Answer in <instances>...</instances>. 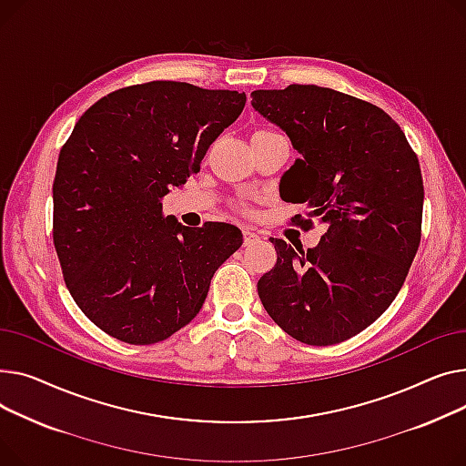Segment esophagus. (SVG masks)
Returning <instances> with one entry per match:
<instances>
[{"instance_id": "esophagus-1", "label": "esophagus", "mask_w": 466, "mask_h": 466, "mask_svg": "<svg viewBox=\"0 0 466 466\" xmlns=\"http://www.w3.org/2000/svg\"><path fill=\"white\" fill-rule=\"evenodd\" d=\"M261 237L258 233H254L252 229H244V246H252L259 240Z\"/></svg>"}]
</instances>
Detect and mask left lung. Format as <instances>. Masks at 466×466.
Here are the masks:
<instances>
[{"label": "left lung", "instance_id": "1", "mask_svg": "<svg viewBox=\"0 0 466 466\" xmlns=\"http://www.w3.org/2000/svg\"><path fill=\"white\" fill-rule=\"evenodd\" d=\"M252 106L300 154L280 178V198L305 203L327 228L307 252L270 238L279 259L258 282L259 299L293 339L344 342L388 310L416 258L420 161L388 113L331 88L256 90Z\"/></svg>", "mask_w": 466, "mask_h": 466}]
</instances>
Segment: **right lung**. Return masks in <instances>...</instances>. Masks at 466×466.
<instances>
[{
  "instance_id": "obj_1",
  "label": "right lung",
  "mask_w": 466,
  "mask_h": 466,
  "mask_svg": "<svg viewBox=\"0 0 466 466\" xmlns=\"http://www.w3.org/2000/svg\"><path fill=\"white\" fill-rule=\"evenodd\" d=\"M246 94L154 80L101 97L60 150L54 246L66 286L101 331L127 344L169 339L201 310L210 280L242 244L238 228L163 216Z\"/></svg>"
}]
</instances>
